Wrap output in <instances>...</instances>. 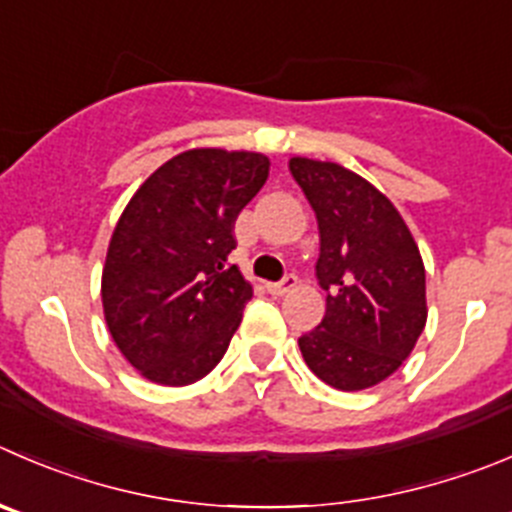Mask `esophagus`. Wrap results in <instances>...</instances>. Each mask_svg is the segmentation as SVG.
Wrapping results in <instances>:
<instances>
[{
  "label": "esophagus",
  "mask_w": 512,
  "mask_h": 512,
  "mask_svg": "<svg viewBox=\"0 0 512 512\" xmlns=\"http://www.w3.org/2000/svg\"><path fill=\"white\" fill-rule=\"evenodd\" d=\"M295 287H297V277L295 275H287L285 280L270 282V285H267V290H270L272 295H285V292L295 290Z\"/></svg>",
  "instance_id": "esophagus-1"
}]
</instances>
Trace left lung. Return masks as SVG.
<instances>
[{"label":"left lung","instance_id":"8db88e82","mask_svg":"<svg viewBox=\"0 0 512 512\" xmlns=\"http://www.w3.org/2000/svg\"><path fill=\"white\" fill-rule=\"evenodd\" d=\"M290 172L320 227L317 280L325 317L302 335L307 367L355 393L388 380L428 322L425 265L393 202L337 162L292 157Z\"/></svg>","mask_w":512,"mask_h":512}]
</instances>
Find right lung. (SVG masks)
I'll return each instance as SVG.
<instances>
[{
	"label": "right lung",
	"instance_id": "add662e5",
	"mask_svg": "<svg viewBox=\"0 0 512 512\" xmlns=\"http://www.w3.org/2000/svg\"><path fill=\"white\" fill-rule=\"evenodd\" d=\"M267 175L260 152L197 147L152 172L119 215L102 267L104 322L150 382L192 385L227 352L252 297L227 265L235 220Z\"/></svg>",
	"mask_w": 512,
	"mask_h": 512
}]
</instances>
